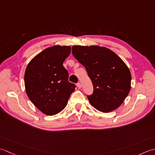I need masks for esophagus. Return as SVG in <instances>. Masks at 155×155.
<instances>
[{"label":"esophagus","instance_id":"obj_1","mask_svg":"<svg viewBox=\"0 0 155 155\" xmlns=\"http://www.w3.org/2000/svg\"><path fill=\"white\" fill-rule=\"evenodd\" d=\"M77 86L78 87V88H81V84L80 83V82H78V83L77 84Z\"/></svg>","mask_w":155,"mask_h":155}]
</instances>
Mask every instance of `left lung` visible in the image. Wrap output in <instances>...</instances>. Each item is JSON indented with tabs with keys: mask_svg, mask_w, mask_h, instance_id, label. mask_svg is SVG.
<instances>
[{
	"mask_svg": "<svg viewBox=\"0 0 155 155\" xmlns=\"http://www.w3.org/2000/svg\"><path fill=\"white\" fill-rule=\"evenodd\" d=\"M72 54L92 82L93 93L87 96L92 106L105 113L118 108L130 90L131 74L125 63L110 49L99 46L74 45Z\"/></svg>",
	"mask_w": 155,
	"mask_h": 155,
	"instance_id": "8db88e82",
	"label": "left lung"
}]
</instances>
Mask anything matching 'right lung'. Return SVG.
<instances>
[{"mask_svg": "<svg viewBox=\"0 0 155 155\" xmlns=\"http://www.w3.org/2000/svg\"><path fill=\"white\" fill-rule=\"evenodd\" d=\"M70 53L69 46L49 47L35 57L25 70L27 96L47 115H55L64 110L75 90V85L68 81V71L63 66Z\"/></svg>", "mask_w": 155, "mask_h": 155, "instance_id": "1", "label": "right lung"}]
</instances>
